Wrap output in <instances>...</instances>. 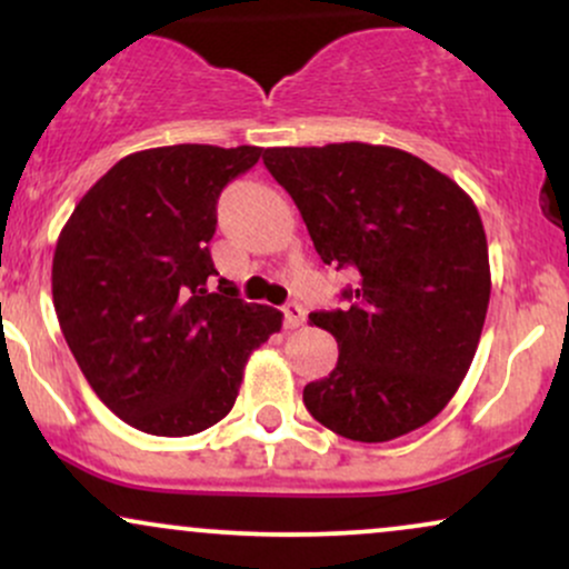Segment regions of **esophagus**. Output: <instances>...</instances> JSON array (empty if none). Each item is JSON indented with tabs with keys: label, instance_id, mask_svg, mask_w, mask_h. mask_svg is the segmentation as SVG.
Instances as JSON below:
<instances>
[{
	"label": "esophagus",
	"instance_id": "1",
	"mask_svg": "<svg viewBox=\"0 0 569 569\" xmlns=\"http://www.w3.org/2000/svg\"><path fill=\"white\" fill-rule=\"evenodd\" d=\"M305 323V310L302 305L297 302H289L283 307V326L286 329H297V326Z\"/></svg>",
	"mask_w": 569,
	"mask_h": 569
}]
</instances>
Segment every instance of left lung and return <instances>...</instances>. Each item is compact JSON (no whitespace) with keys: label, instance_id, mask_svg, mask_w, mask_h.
Listing matches in <instances>:
<instances>
[{"label":"left lung","instance_id":"1","mask_svg":"<svg viewBox=\"0 0 569 569\" xmlns=\"http://www.w3.org/2000/svg\"><path fill=\"white\" fill-rule=\"evenodd\" d=\"M262 160L323 264L356 272L348 310L310 316L339 358L305 388L307 411L363 443L422 428L466 380L485 329L492 278L471 194L382 143L272 147Z\"/></svg>","mask_w":569,"mask_h":569}]
</instances>
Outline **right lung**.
I'll use <instances>...</instances> for the list:
<instances>
[{
	"instance_id": "add662e5",
	"label": "right lung",
	"mask_w": 569,
	"mask_h": 569,
	"mask_svg": "<svg viewBox=\"0 0 569 569\" xmlns=\"http://www.w3.org/2000/svg\"><path fill=\"white\" fill-rule=\"evenodd\" d=\"M262 147L176 143L128 154L96 181L53 253L58 323L96 396L128 426L192 436L238 398L276 307L211 289L217 200Z\"/></svg>"
}]
</instances>
